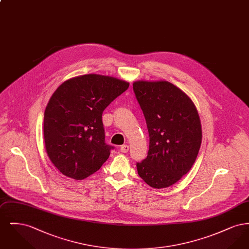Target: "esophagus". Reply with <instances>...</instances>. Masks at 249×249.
<instances>
[{
    "instance_id": "esophagus-1",
    "label": "esophagus",
    "mask_w": 249,
    "mask_h": 249,
    "mask_svg": "<svg viewBox=\"0 0 249 249\" xmlns=\"http://www.w3.org/2000/svg\"><path fill=\"white\" fill-rule=\"evenodd\" d=\"M120 151L122 153H127L129 151V146L127 144H123L120 146Z\"/></svg>"
}]
</instances>
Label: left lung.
<instances>
[{"instance_id":"left-lung-1","label":"left lung","mask_w":249,"mask_h":249,"mask_svg":"<svg viewBox=\"0 0 249 249\" xmlns=\"http://www.w3.org/2000/svg\"><path fill=\"white\" fill-rule=\"evenodd\" d=\"M148 134L146 159L137 162L139 177L153 189L176 184L189 173L201 143V119L188 95L168 81L132 84Z\"/></svg>"}]
</instances>
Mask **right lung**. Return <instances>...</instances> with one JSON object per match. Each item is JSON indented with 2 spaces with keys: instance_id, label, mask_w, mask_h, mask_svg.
<instances>
[{
  "instance_id": "right-lung-1",
  "label": "right lung",
  "mask_w": 249,
  "mask_h": 249,
  "mask_svg": "<svg viewBox=\"0 0 249 249\" xmlns=\"http://www.w3.org/2000/svg\"><path fill=\"white\" fill-rule=\"evenodd\" d=\"M130 83L89 73L70 78L49 99L44 117L48 156L59 172L83 180L97 172L114 148L105 142L102 116Z\"/></svg>"
}]
</instances>
